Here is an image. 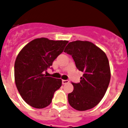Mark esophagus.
Returning a JSON list of instances; mask_svg holds the SVG:
<instances>
[{
    "label": "esophagus",
    "mask_w": 128,
    "mask_h": 128,
    "mask_svg": "<svg viewBox=\"0 0 128 128\" xmlns=\"http://www.w3.org/2000/svg\"><path fill=\"white\" fill-rule=\"evenodd\" d=\"M68 82H69V80H62V84H66Z\"/></svg>",
    "instance_id": "obj_1"
}]
</instances>
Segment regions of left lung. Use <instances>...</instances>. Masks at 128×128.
<instances>
[{
	"mask_svg": "<svg viewBox=\"0 0 128 128\" xmlns=\"http://www.w3.org/2000/svg\"><path fill=\"white\" fill-rule=\"evenodd\" d=\"M64 52L72 56L77 69L83 72L80 82L74 83L68 94L69 104L78 111L95 107L104 97L111 79L110 63L106 54L89 41L70 42Z\"/></svg>",
	"mask_w": 128,
	"mask_h": 128,
	"instance_id": "left-lung-1",
	"label": "left lung"
}]
</instances>
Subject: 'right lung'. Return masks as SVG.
<instances>
[{
	"label": "right lung",
	"instance_id": "add662e5",
	"mask_svg": "<svg viewBox=\"0 0 128 128\" xmlns=\"http://www.w3.org/2000/svg\"><path fill=\"white\" fill-rule=\"evenodd\" d=\"M68 43V40L38 38L25 46L17 55L15 82L21 97L32 107L42 109L49 106L54 92L61 86V79L48 77L44 73Z\"/></svg>",
	"mask_w": 128,
	"mask_h": 128
}]
</instances>
